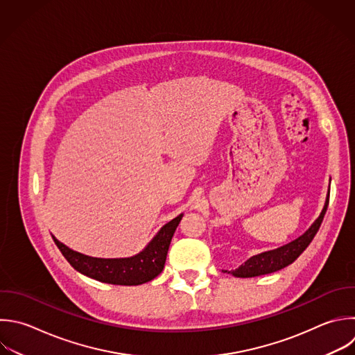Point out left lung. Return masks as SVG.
<instances>
[{
    "instance_id": "left-lung-1",
    "label": "left lung",
    "mask_w": 355,
    "mask_h": 355,
    "mask_svg": "<svg viewBox=\"0 0 355 355\" xmlns=\"http://www.w3.org/2000/svg\"><path fill=\"white\" fill-rule=\"evenodd\" d=\"M327 205H329V193L320 215L302 236L276 250H270V251H265L258 255H254L248 258L244 263H241L239 268H236L234 270H230V272L226 270V272L232 273L234 277H254V276H261V275L280 270L287 265L293 263L302 254V251L309 245V243L318 233L320 223L323 220V216L326 214Z\"/></svg>"
}]
</instances>
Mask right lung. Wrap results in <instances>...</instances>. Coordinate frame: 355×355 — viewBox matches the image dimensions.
<instances>
[{
    "mask_svg": "<svg viewBox=\"0 0 355 355\" xmlns=\"http://www.w3.org/2000/svg\"><path fill=\"white\" fill-rule=\"evenodd\" d=\"M182 216L183 214L164 225L148 245L130 258H94L71 250L54 236L53 239L67 261L80 273L104 283L137 286L153 280L162 272L171 240Z\"/></svg>",
    "mask_w": 355,
    "mask_h": 355,
    "instance_id": "obj_1",
    "label": "right lung"
}]
</instances>
